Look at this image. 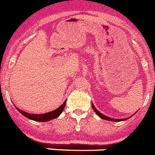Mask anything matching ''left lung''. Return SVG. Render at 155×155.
I'll list each match as a JSON object with an SVG mask.
<instances>
[{"mask_svg":"<svg viewBox=\"0 0 155 155\" xmlns=\"http://www.w3.org/2000/svg\"><path fill=\"white\" fill-rule=\"evenodd\" d=\"M92 108H93V110H94V112H95L96 114H97V115L98 116V117H100L101 118H102V119L104 120H111V121H121V120H127V118L126 119H113V118H110V117H106V116L103 115L102 114H101L100 112H98V110L96 109L94 106V105L92 104Z\"/></svg>","mask_w":155,"mask_h":155,"instance_id":"obj_1","label":"left lung"}]
</instances>
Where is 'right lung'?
I'll return each instance as SVG.
<instances>
[{
	"label": "right lung",
	"instance_id": "1",
	"mask_svg": "<svg viewBox=\"0 0 155 155\" xmlns=\"http://www.w3.org/2000/svg\"><path fill=\"white\" fill-rule=\"evenodd\" d=\"M66 101L62 104L61 106H60L58 109L53 110V111L49 112V113H46V114H28V113H26L24 111H22V110H19L18 108H16V110L22 114L24 117H26L28 119L33 120H35V121H41V122H45L48 121V120H53L54 118H57L60 114H61V112L63 111L64 108L65 106Z\"/></svg>",
	"mask_w": 155,
	"mask_h": 155
}]
</instances>
